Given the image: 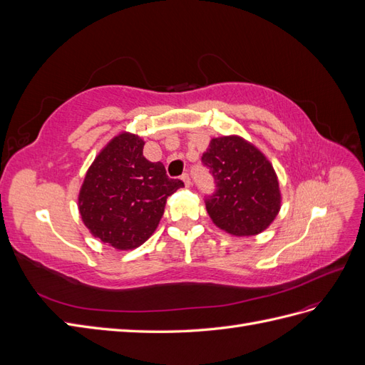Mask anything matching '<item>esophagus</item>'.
<instances>
[{
	"instance_id": "obj_1",
	"label": "esophagus",
	"mask_w": 365,
	"mask_h": 365,
	"mask_svg": "<svg viewBox=\"0 0 365 365\" xmlns=\"http://www.w3.org/2000/svg\"><path fill=\"white\" fill-rule=\"evenodd\" d=\"M181 180L184 181V185H185V187H190V185H192V180H190V176L187 175V173H184V175L181 176Z\"/></svg>"
}]
</instances>
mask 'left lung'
<instances>
[{"instance_id": "8db88e82", "label": "left lung", "mask_w": 365, "mask_h": 365, "mask_svg": "<svg viewBox=\"0 0 365 365\" xmlns=\"http://www.w3.org/2000/svg\"><path fill=\"white\" fill-rule=\"evenodd\" d=\"M202 163L216 180L207 200L213 224L236 237L263 233L277 217L282 192L277 173L264 153L240 135L212 138Z\"/></svg>"}]
</instances>
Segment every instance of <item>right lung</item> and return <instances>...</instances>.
I'll return each mask as SVG.
<instances>
[{
    "label": "right lung",
    "mask_w": 365,
    "mask_h": 365,
    "mask_svg": "<svg viewBox=\"0 0 365 365\" xmlns=\"http://www.w3.org/2000/svg\"><path fill=\"white\" fill-rule=\"evenodd\" d=\"M145 140L120 132L109 140L86 170L77 196L82 222L103 244L134 250L153 235L165 201L184 182L170 180L163 163L143 155Z\"/></svg>",
    "instance_id": "1"
}]
</instances>
